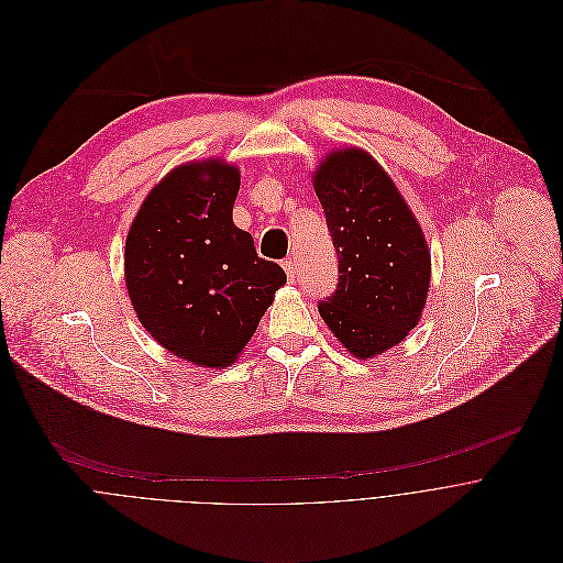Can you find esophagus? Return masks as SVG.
I'll list each match as a JSON object with an SVG mask.
<instances>
[{
  "label": "esophagus",
  "mask_w": 563,
  "mask_h": 563,
  "mask_svg": "<svg viewBox=\"0 0 563 563\" xmlns=\"http://www.w3.org/2000/svg\"><path fill=\"white\" fill-rule=\"evenodd\" d=\"M282 266H284V271H286V277H288V282L292 284V282H295V264H292L290 260H286Z\"/></svg>",
  "instance_id": "1"
}]
</instances>
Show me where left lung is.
Returning <instances> with one entry per match:
<instances>
[{"mask_svg": "<svg viewBox=\"0 0 563 563\" xmlns=\"http://www.w3.org/2000/svg\"><path fill=\"white\" fill-rule=\"evenodd\" d=\"M340 257V282L317 303L349 353L368 360L417 325L430 284V253L388 173L362 148L332 151L312 175Z\"/></svg>", "mask_w": 563, "mask_h": 563, "instance_id": "obj_1", "label": "left lung"}]
</instances>
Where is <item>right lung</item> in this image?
Wrapping results in <instances>:
<instances>
[{"instance_id": "1", "label": "right lung", "mask_w": 563, "mask_h": 563, "mask_svg": "<svg viewBox=\"0 0 563 563\" xmlns=\"http://www.w3.org/2000/svg\"><path fill=\"white\" fill-rule=\"evenodd\" d=\"M240 170L219 159L170 170L126 238V288L142 325L175 357L219 368L244 351L286 284L233 223Z\"/></svg>"}]
</instances>
